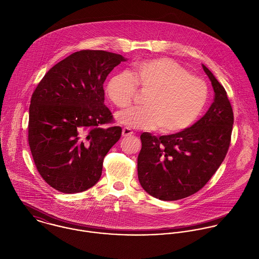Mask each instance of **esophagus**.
Returning a JSON list of instances; mask_svg holds the SVG:
<instances>
[{"instance_id": "34e87169", "label": "esophagus", "mask_w": 259, "mask_h": 259, "mask_svg": "<svg viewBox=\"0 0 259 259\" xmlns=\"http://www.w3.org/2000/svg\"><path fill=\"white\" fill-rule=\"evenodd\" d=\"M132 134H134V132H133L130 128H128V127L123 128V130H122V135H123L124 137L130 136V135H132Z\"/></svg>"}]
</instances>
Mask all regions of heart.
<instances>
[{"label":"heart","mask_w":259,"mask_h":259,"mask_svg":"<svg viewBox=\"0 0 259 259\" xmlns=\"http://www.w3.org/2000/svg\"><path fill=\"white\" fill-rule=\"evenodd\" d=\"M136 83L149 93L143 107H133L116 115L119 123L132 128L175 133L191 126L208 100L206 82L169 58L137 61L132 73L122 71L110 77L106 85L109 99L120 108L131 104Z\"/></svg>","instance_id":"1"}]
</instances>
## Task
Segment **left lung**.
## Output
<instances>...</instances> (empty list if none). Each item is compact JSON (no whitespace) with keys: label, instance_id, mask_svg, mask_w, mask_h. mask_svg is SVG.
<instances>
[{"label":"left lung","instance_id":"left-lung-1","mask_svg":"<svg viewBox=\"0 0 259 259\" xmlns=\"http://www.w3.org/2000/svg\"><path fill=\"white\" fill-rule=\"evenodd\" d=\"M214 90L207 113L191 127L176 134H141L137 159L138 180L150 196L177 201L200 191L223 162L231 140L233 110L224 87L202 64Z\"/></svg>","mask_w":259,"mask_h":259}]
</instances>
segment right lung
Listing matches in <instances>:
<instances>
[{"label":"right lung","instance_id":"right-lung-1","mask_svg":"<svg viewBox=\"0 0 259 259\" xmlns=\"http://www.w3.org/2000/svg\"><path fill=\"white\" fill-rule=\"evenodd\" d=\"M127 58L104 50H80L56 63L31 98L28 140L38 172L53 189L74 194L100 180L120 126L102 127L113 116L104 81Z\"/></svg>","mask_w":259,"mask_h":259}]
</instances>
